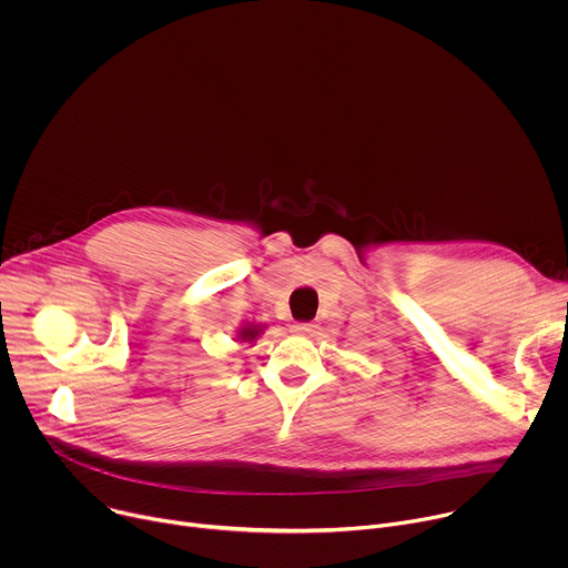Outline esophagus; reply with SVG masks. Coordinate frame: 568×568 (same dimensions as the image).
Returning a JSON list of instances; mask_svg holds the SVG:
<instances>
[{
    "label": "esophagus",
    "mask_w": 568,
    "mask_h": 568,
    "mask_svg": "<svg viewBox=\"0 0 568 568\" xmlns=\"http://www.w3.org/2000/svg\"><path fill=\"white\" fill-rule=\"evenodd\" d=\"M314 323H310V321H298V323H294L292 326V333H298V335H310V333H314Z\"/></svg>",
    "instance_id": "1"
}]
</instances>
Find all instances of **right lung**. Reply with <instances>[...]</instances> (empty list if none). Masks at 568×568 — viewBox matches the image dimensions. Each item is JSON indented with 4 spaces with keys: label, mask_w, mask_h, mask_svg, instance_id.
Instances as JSON below:
<instances>
[{
    "label": "right lung",
    "mask_w": 568,
    "mask_h": 568,
    "mask_svg": "<svg viewBox=\"0 0 568 568\" xmlns=\"http://www.w3.org/2000/svg\"><path fill=\"white\" fill-rule=\"evenodd\" d=\"M261 335V328L258 326H245V328H242L240 333H237V337L242 339V342H252V339H256Z\"/></svg>",
    "instance_id": "1"
}]
</instances>
